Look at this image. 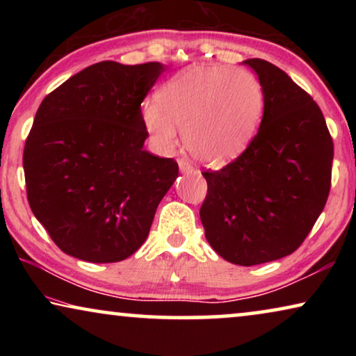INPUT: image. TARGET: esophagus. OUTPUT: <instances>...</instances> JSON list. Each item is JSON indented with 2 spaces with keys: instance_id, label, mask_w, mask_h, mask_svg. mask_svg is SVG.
Listing matches in <instances>:
<instances>
[{
  "instance_id": "1",
  "label": "esophagus",
  "mask_w": 356,
  "mask_h": 356,
  "mask_svg": "<svg viewBox=\"0 0 356 356\" xmlns=\"http://www.w3.org/2000/svg\"><path fill=\"white\" fill-rule=\"evenodd\" d=\"M178 167H179V172H181V173H193L194 172V168L186 162V160H179Z\"/></svg>"
}]
</instances>
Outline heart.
Instances as JSON below:
<instances>
[{
	"label": "heart",
	"mask_w": 356,
	"mask_h": 356,
	"mask_svg": "<svg viewBox=\"0 0 356 356\" xmlns=\"http://www.w3.org/2000/svg\"><path fill=\"white\" fill-rule=\"evenodd\" d=\"M264 113V90L250 71L191 66L165 82L159 104L143 106L145 129L160 152L178 144L209 167H223L248 149Z\"/></svg>",
	"instance_id": "b5f03b06"
}]
</instances>
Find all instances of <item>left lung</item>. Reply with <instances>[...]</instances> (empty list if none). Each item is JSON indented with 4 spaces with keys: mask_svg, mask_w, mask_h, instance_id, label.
Segmentation results:
<instances>
[{
    "mask_svg": "<svg viewBox=\"0 0 356 356\" xmlns=\"http://www.w3.org/2000/svg\"><path fill=\"white\" fill-rule=\"evenodd\" d=\"M264 90L259 131L236 160L204 172L201 212L213 251L238 266L298 250L327 201L334 144L318 104L272 63L243 61Z\"/></svg>",
    "mask_w": 356,
    "mask_h": 356,
    "instance_id": "1",
    "label": "left lung"
}]
</instances>
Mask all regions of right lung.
Instances as JSON below:
<instances>
[{
    "instance_id": "right-lung-1",
    "label": "right lung",
    "mask_w": 356,
    "mask_h": 356,
    "mask_svg": "<svg viewBox=\"0 0 356 356\" xmlns=\"http://www.w3.org/2000/svg\"><path fill=\"white\" fill-rule=\"evenodd\" d=\"M162 63L102 61L48 94L24 147L27 199L63 252L123 261L143 246L178 177L173 159L144 150L140 104Z\"/></svg>"
}]
</instances>
